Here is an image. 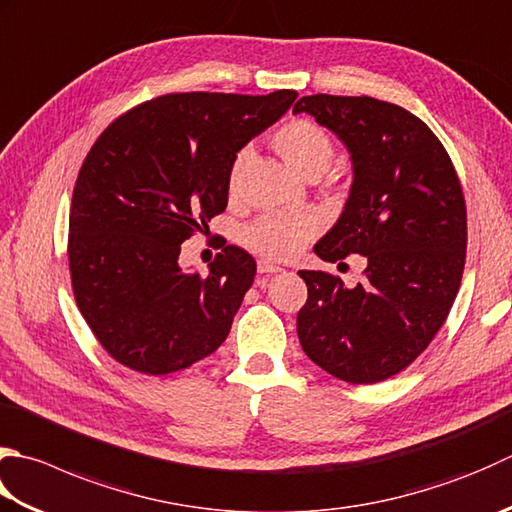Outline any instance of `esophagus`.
Segmentation results:
<instances>
[{"label": "esophagus", "mask_w": 512, "mask_h": 512, "mask_svg": "<svg viewBox=\"0 0 512 512\" xmlns=\"http://www.w3.org/2000/svg\"><path fill=\"white\" fill-rule=\"evenodd\" d=\"M257 270H259V275H273V273H279L282 268L275 266L273 262H268V259H259Z\"/></svg>", "instance_id": "esophagus-1"}]
</instances>
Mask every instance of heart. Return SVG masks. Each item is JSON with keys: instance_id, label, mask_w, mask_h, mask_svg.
<instances>
[{"instance_id": "heart-1", "label": "heart", "mask_w": 512, "mask_h": 512, "mask_svg": "<svg viewBox=\"0 0 512 512\" xmlns=\"http://www.w3.org/2000/svg\"><path fill=\"white\" fill-rule=\"evenodd\" d=\"M270 146L284 159L290 170H295L302 177L322 175L335 157V142L328 135V130L319 126L313 119L295 117L288 119L270 135ZM246 153H237L228 166L226 175V193L233 199L242 186V170L246 164ZM315 233V222L310 217H290V215H262L253 224L244 228L242 242L264 255L268 259L295 257L299 250Z\"/></svg>"}]
</instances>
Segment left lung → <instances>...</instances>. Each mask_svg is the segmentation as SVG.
Segmentation results:
<instances>
[{
  "mask_svg": "<svg viewBox=\"0 0 512 512\" xmlns=\"http://www.w3.org/2000/svg\"><path fill=\"white\" fill-rule=\"evenodd\" d=\"M313 115L353 159L342 217L319 239L324 262L364 255V282L346 288L324 270H299L304 353L348 384H377L424 353L453 308L466 264V202L446 148L422 119L375 97L308 95Z\"/></svg>",
  "mask_w": 512,
  "mask_h": 512,
  "instance_id": "8db88e82",
  "label": "left lung"
}]
</instances>
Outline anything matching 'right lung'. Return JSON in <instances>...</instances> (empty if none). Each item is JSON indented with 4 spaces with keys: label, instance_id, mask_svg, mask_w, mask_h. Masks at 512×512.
Masks as SVG:
<instances>
[{
    "label": "right lung",
    "instance_id": "add662e5",
    "mask_svg": "<svg viewBox=\"0 0 512 512\" xmlns=\"http://www.w3.org/2000/svg\"><path fill=\"white\" fill-rule=\"evenodd\" d=\"M295 90L170 93L119 115L79 168L68 266L79 313L122 366L168 375L224 344L257 264L224 244L208 275L182 270V244L228 204V166L275 124Z\"/></svg>",
    "mask_w": 512,
    "mask_h": 512
}]
</instances>
